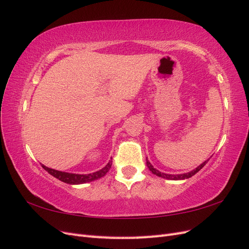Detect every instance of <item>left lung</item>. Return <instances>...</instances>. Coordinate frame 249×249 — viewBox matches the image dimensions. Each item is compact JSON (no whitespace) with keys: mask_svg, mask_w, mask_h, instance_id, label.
<instances>
[{"mask_svg":"<svg viewBox=\"0 0 249 249\" xmlns=\"http://www.w3.org/2000/svg\"><path fill=\"white\" fill-rule=\"evenodd\" d=\"M208 161H209V159L208 160H206L205 162L203 163H201L199 166H197L196 168L195 169H193V170H191L190 172H186V173H182V175H168V173H164V172H161V171H159L158 169H156V168H154V166L152 164H150V162L147 160V158H146V165H147V167H148V169L152 171L154 175H156V176H158V177H160V178H166V179H171V180H179V179H185V178H191L192 176H194L195 173L196 172H198L203 166H205V165L208 163Z\"/></svg>","mask_w":249,"mask_h":249,"instance_id":"8db88e82","label":"left lung"}]
</instances>
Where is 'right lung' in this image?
Here are the masks:
<instances>
[{
    "instance_id": "right-lung-1",
    "label": "right lung",
    "mask_w": 249,
    "mask_h": 249,
    "mask_svg": "<svg viewBox=\"0 0 249 249\" xmlns=\"http://www.w3.org/2000/svg\"><path fill=\"white\" fill-rule=\"evenodd\" d=\"M111 165H112V161L110 160L106 166L103 167L100 170L95 171V172L88 173V175H78V173L59 171V170H55V169H52V168L44 166L43 164H41V166L44 170H47L51 176L60 179L61 182H64V183L70 184V185H80V184L93 182V180H95V179H99V178L105 177V175H106V173L110 170Z\"/></svg>"
}]
</instances>
